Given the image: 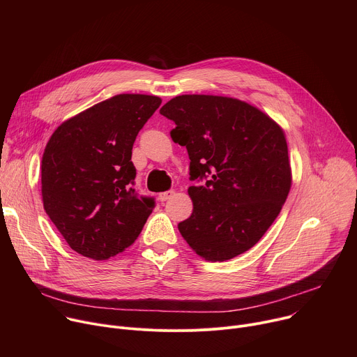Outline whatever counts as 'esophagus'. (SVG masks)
<instances>
[{"instance_id":"obj_1","label":"esophagus","mask_w":357,"mask_h":357,"mask_svg":"<svg viewBox=\"0 0 357 357\" xmlns=\"http://www.w3.org/2000/svg\"><path fill=\"white\" fill-rule=\"evenodd\" d=\"M175 192L172 190V189H169V190H167V192H162V193H160V196H158V199L161 200V202H165V200H168L169 197H172V195H174Z\"/></svg>"}]
</instances>
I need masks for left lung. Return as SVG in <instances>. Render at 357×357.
<instances>
[{
  "instance_id": "obj_1",
  "label": "left lung",
  "mask_w": 357,
  "mask_h": 357,
  "mask_svg": "<svg viewBox=\"0 0 357 357\" xmlns=\"http://www.w3.org/2000/svg\"><path fill=\"white\" fill-rule=\"evenodd\" d=\"M175 123L174 142L186 146L190 218L178 229L209 261L247 251L280 215L291 188L284 131L244 101L222 96L183 94L160 110Z\"/></svg>"
}]
</instances>
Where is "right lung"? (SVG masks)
Instances as JSON below:
<instances>
[{
  "label": "right lung",
  "instance_id": "add662e5",
  "mask_svg": "<svg viewBox=\"0 0 357 357\" xmlns=\"http://www.w3.org/2000/svg\"><path fill=\"white\" fill-rule=\"evenodd\" d=\"M146 94H117L61 124L46 144L40 176L49 219L84 257L107 260L131 245L155 199L138 196L131 161L144 124L161 106Z\"/></svg>",
  "mask_w": 357,
  "mask_h": 357
}]
</instances>
